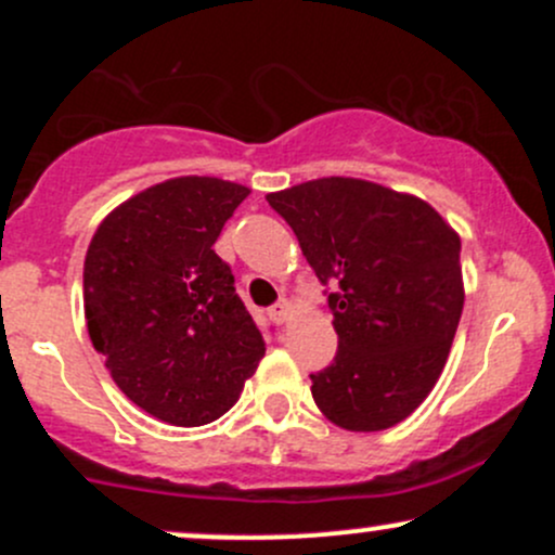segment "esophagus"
Instances as JSON below:
<instances>
[{
  "label": "esophagus",
  "mask_w": 555,
  "mask_h": 555,
  "mask_svg": "<svg viewBox=\"0 0 555 555\" xmlns=\"http://www.w3.org/2000/svg\"><path fill=\"white\" fill-rule=\"evenodd\" d=\"M268 313H271L273 322L284 324V322H287V319H289V304H287V300H284V298L276 300V304H273L271 309H268Z\"/></svg>",
  "instance_id": "esophagus-1"
}]
</instances>
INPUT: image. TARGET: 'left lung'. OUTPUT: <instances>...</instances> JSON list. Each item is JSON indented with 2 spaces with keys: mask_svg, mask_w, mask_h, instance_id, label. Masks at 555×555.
Returning a JSON list of instances; mask_svg holds the SVG:
<instances>
[{
  "mask_svg": "<svg viewBox=\"0 0 555 555\" xmlns=\"http://www.w3.org/2000/svg\"><path fill=\"white\" fill-rule=\"evenodd\" d=\"M324 284L338 351L311 373L319 411L351 433L411 416L433 391L462 319L459 242L416 195L324 177L268 195Z\"/></svg>",
  "mask_w": 555,
  "mask_h": 555,
  "instance_id": "left-lung-1",
  "label": "left lung"
}]
</instances>
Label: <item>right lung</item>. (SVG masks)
Listing matches in <instances>:
<instances>
[{
  "instance_id": "add662e5",
  "label": "right lung",
  "mask_w": 555,
  "mask_h": 555,
  "mask_svg": "<svg viewBox=\"0 0 555 555\" xmlns=\"http://www.w3.org/2000/svg\"><path fill=\"white\" fill-rule=\"evenodd\" d=\"M249 195L217 177H177L117 206L82 268L88 335L112 382L173 427L231 411L266 340L215 246Z\"/></svg>"
}]
</instances>
